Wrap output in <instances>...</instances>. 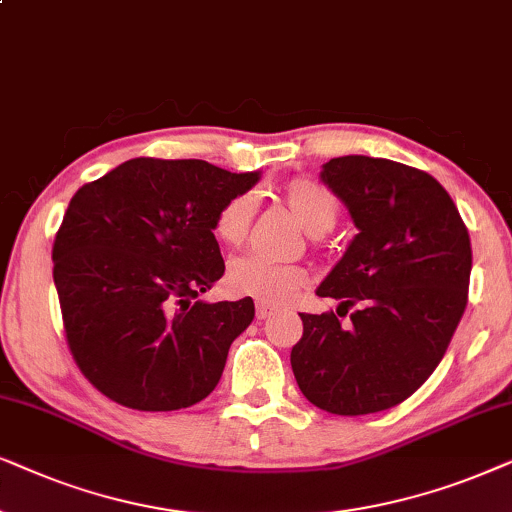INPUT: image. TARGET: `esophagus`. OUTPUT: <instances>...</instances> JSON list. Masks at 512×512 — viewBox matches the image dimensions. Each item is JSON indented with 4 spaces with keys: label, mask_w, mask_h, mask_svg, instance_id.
Here are the masks:
<instances>
[{
    "label": "esophagus",
    "mask_w": 512,
    "mask_h": 512,
    "mask_svg": "<svg viewBox=\"0 0 512 512\" xmlns=\"http://www.w3.org/2000/svg\"><path fill=\"white\" fill-rule=\"evenodd\" d=\"M271 313H274V309H271L269 304H257V306H255V316H257V320H264V318H269Z\"/></svg>",
    "instance_id": "obj_1"
}]
</instances>
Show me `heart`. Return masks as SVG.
<instances>
[{
	"mask_svg": "<svg viewBox=\"0 0 512 512\" xmlns=\"http://www.w3.org/2000/svg\"><path fill=\"white\" fill-rule=\"evenodd\" d=\"M281 201L311 236H320L335 227L337 201L318 182L290 180L281 189ZM252 217H255V196L248 192L231 196L217 208L213 234L229 248H241L250 236ZM306 283H309V274L302 264H276L257 255L234 260L227 271V288L231 295L252 297L269 306L292 302Z\"/></svg>",
	"mask_w": 512,
	"mask_h": 512,
	"instance_id": "obj_1",
	"label": "heart"
}]
</instances>
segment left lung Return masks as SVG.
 <instances>
[{
    "label": "left lung",
    "mask_w": 512,
    "mask_h": 512,
    "mask_svg": "<svg viewBox=\"0 0 512 512\" xmlns=\"http://www.w3.org/2000/svg\"><path fill=\"white\" fill-rule=\"evenodd\" d=\"M320 177L358 234L316 290L342 304L299 313L290 363L309 403L358 417L400 405L438 367L466 311L473 252L454 201L424 170L356 154L330 159Z\"/></svg>",
    "instance_id": "left-lung-1"
}]
</instances>
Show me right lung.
<instances>
[{"mask_svg": "<svg viewBox=\"0 0 512 512\" xmlns=\"http://www.w3.org/2000/svg\"><path fill=\"white\" fill-rule=\"evenodd\" d=\"M260 173L140 156L72 196L53 241L67 346L114 403L170 412L213 393L229 346L255 318L250 297L206 304L224 274L217 208Z\"/></svg>", "mask_w": 512, "mask_h": 512, "instance_id": "obj_1", "label": "right lung"}]
</instances>
